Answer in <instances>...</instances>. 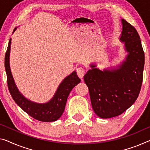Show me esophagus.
I'll return each instance as SVG.
<instances>
[{"label": "esophagus", "instance_id": "obj_1", "mask_svg": "<svg viewBox=\"0 0 150 150\" xmlns=\"http://www.w3.org/2000/svg\"><path fill=\"white\" fill-rule=\"evenodd\" d=\"M76 73L78 76V77L80 78H82L84 75V70L82 68H78L76 69Z\"/></svg>", "mask_w": 150, "mask_h": 150}]
</instances>
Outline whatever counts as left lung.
Returning <instances> with one entry per match:
<instances>
[{"instance_id": "left-lung-1", "label": "left lung", "mask_w": 150, "mask_h": 150, "mask_svg": "<svg viewBox=\"0 0 150 150\" xmlns=\"http://www.w3.org/2000/svg\"><path fill=\"white\" fill-rule=\"evenodd\" d=\"M121 23L119 40L127 52L124 60L103 70L91 64L92 68L84 76L92 107L102 119L118 116L129 109L137 100L142 84L145 57L139 35L125 20L121 19Z\"/></svg>"}]
</instances>
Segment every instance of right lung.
Returning <instances> with one entry per match:
<instances>
[{"label": "right lung", "instance_id": "add662e5", "mask_svg": "<svg viewBox=\"0 0 150 150\" xmlns=\"http://www.w3.org/2000/svg\"><path fill=\"white\" fill-rule=\"evenodd\" d=\"M17 28L14 29L13 33ZM11 38L9 40L7 50L4 58V67L7 76V84L9 92L13 100L25 112L36 120L43 122L56 121L63 114L66 101L71 91L80 83V79L76 71L70 74L59 84L56 93L47 103H38L25 98L17 88L10 68V52Z\"/></svg>", "mask_w": 150, "mask_h": 150}]
</instances>
